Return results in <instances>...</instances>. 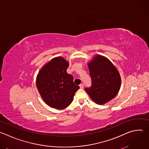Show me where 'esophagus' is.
I'll use <instances>...</instances> for the list:
<instances>
[{"instance_id": "obj_1", "label": "esophagus", "mask_w": 149, "mask_h": 149, "mask_svg": "<svg viewBox=\"0 0 149 149\" xmlns=\"http://www.w3.org/2000/svg\"><path fill=\"white\" fill-rule=\"evenodd\" d=\"M84 84H81L79 85V87H80V88L82 89V88H84Z\"/></svg>"}]
</instances>
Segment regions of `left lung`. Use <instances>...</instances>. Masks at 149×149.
Masks as SVG:
<instances>
[{"label":"left lung","mask_w":149,"mask_h":149,"mask_svg":"<svg viewBox=\"0 0 149 149\" xmlns=\"http://www.w3.org/2000/svg\"><path fill=\"white\" fill-rule=\"evenodd\" d=\"M91 86L85 88L90 98L98 104L114 98L121 86V78L113 63L101 55H96L88 64Z\"/></svg>","instance_id":"obj_1"}]
</instances>
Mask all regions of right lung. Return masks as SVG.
I'll return each mask as SVG.
<instances>
[{
  "mask_svg": "<svg viewBox=\"0 0 149 149\" xmlns=\"http://www.w3.org/2000/svg\"><path fill=\"white\" fill-rule=\"evenodd\" d=\"M68 66L62 57L55 58L40 70L36 78V87L42 99L58 110L69 106L79 88L74 83L73 76L67 72Z\"/></svg>",
  "mask_w": 149,
  "mask_h": 149,
  "instance_id": "add662e5",
  "label": "right lung"
}]
</instances>
